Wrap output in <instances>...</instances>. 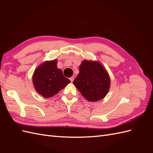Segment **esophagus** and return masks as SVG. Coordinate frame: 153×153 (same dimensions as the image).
I'll return each mask as SVG.
<instances>
[{"label":"esophagus","mask_w":153,"mask_h":153,"mask_svg":"<svg viewBox=\"0 0 153 153\" xmlns=\"http://www.w3.org/2000/svg\"><path fill=\"white\" fill-rule=\"evenodd\" d=\"M74 79H75V78H74L73 76H71V77L70 78H69V80H71V82H73Z\"/></svg>","instance_id":"1"}]
</instances>
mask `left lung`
Here are the masks:
<instances>
[{"mask_svg":"<svg viewBox=\"0 0 153 153\" xmlns=\"http://www.w3.org/2000/svg\"><path fill=\"white\" fill-rule=\"evenodd\" d=\"M73 84L84 98L94 102L102 100L107 94L110 78L105 68L99 61L84 60Z\"/></svg>","mask_w":153,"mask_h":153,"instance_id":"left-lung-1","label":"left lung"}]
</instances>
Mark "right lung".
<instances>
[{
	"instance_id": "right-lung-1",
	"label": "right lung",
	"mask_w": 153,
	"mask_h": 153,
	"mask_svg": "<svg viewBox=\"0 0 153 153\" xmlns=\"http://www.w3.org/2000/svg\"><path fill=\"white\" fill-rule=\"evenodd\" d=\"M57 60L47 61L37 67L32 76V83L38 94L45 98L53 96L64 89L70 80L63 75L57 66Z\"/></svg>"
}]
</instances>
